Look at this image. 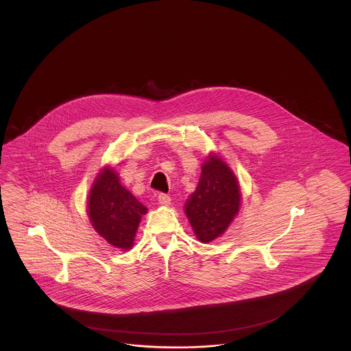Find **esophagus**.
I'll use <instances>...</instances> for the list:
<instances>
[{"instance_id":"esophagus-1","label":"esophagus","mask_w":351,"mask_h":351,"mask_svg":"<svg viewBox=\"0 0 351 351\" xmlns=\"http://www.w3.org/2000/svg\"><path fill=\"white\" fill-rule=\"evenodd\" d=\"M158 201H159V204H160V205L167 206V205H170L171 199H170V196H167V195H165V193H160V195L158 196Z\"/></svg>"}]
</instances>
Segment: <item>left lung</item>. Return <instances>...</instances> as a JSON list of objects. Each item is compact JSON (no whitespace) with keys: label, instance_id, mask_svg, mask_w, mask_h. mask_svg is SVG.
Wrapping results in <instances>:
<instances>
[{"label":"left lung","instance_id":"left-lung-1","mask_svg":"<svg viewBox=\"0 0 351 351\" xmlns=\"http://www.w3.org/2000/svg\"><path fill=\"white\" fill-rule=\"evenodd\" d=\"M241 186L232 169L215 152L201 165L196 191L185 202V213L201 243L221 237L241 208Z\"/></svg>","mask_w":351,"mask_h":351}]
</instances>
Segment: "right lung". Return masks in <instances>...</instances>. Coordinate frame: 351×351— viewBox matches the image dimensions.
I'll return each mask as SVG.
<instances>
[{"label": "right lung", "instance_id": "1", "mask_svg": "<svg viewBox=\"0 0 351 351\" xmlns=\"http://www.w3.org/2000/svg\"><path fill=\"white\" fill-rule=\"evenodd\" d=\"M86 208L89 220L101 238L116 249H132L147 208L120 184L114 167L101 169L92 184Z\"/></svg>", "mask_w": 351, "mask_h": 351}]
</instances>
